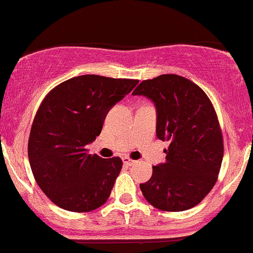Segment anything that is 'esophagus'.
<instances>
[{
    "label": "esophagus",
    "instance_id": "esophagus-1",
    "mask_svg": "<svg viewBox=\"0 0 253 253\" xmlns=\"http://www.w3.org/2000/svg\"><path fill=\"white\" fill-rule=\"evenodd\" d=\"M122 160H124V164L128 165V167H129V165H133L134 163H136L133 159H131V158H128V157H124V159H122Z\"/></svg>",
    "mask_w": 253,
    "mask_h": 253
}]
</instances>
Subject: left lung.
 <instances>
[{"label":"left lung","instance_id":"1","mask_svg":"<svg viewBox=\"0 0 253 253\" xmlns=\"http://www.w3.org/2000/svg\"><path fill=\"white\" fill-rule=\"evenodd\" d=\"M132 94L154 101L157 137L169 142L165 163L153 167L149 181L139 185L143 196L164 211L197 206L215 185L224 155L223 133L211 99L197 84L177 75L145 79Z\"/></svg>","mask_w":253,"mask_h":253}]
</instances>
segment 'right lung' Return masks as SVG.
Masks as SVG:
<instances>
[{"instance_id": "obj_1", "label": "right lung", "mask_w": 253, "mask_h": 253, "mask_svg": "<svg viewBox=\"0 0 253 253\" xmlns=\"http://www.w3.org/2000/svg\"><path fill=\"white\" fill-rule=\"evenodd\" d=\"M138 79L84 75L62 82L42 99L28 141L35 181L60 208L85 213L108 201L122 169L119 157L89 154L112 106Z\"/></svg>"}]
</instances>
